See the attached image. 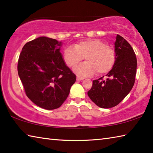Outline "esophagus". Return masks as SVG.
<instances>
[{"label": "esophagus", "mask_w": 153, "mask_h": 153, "mask_svg": "<svg viewBox=\"0 0 153 153\" xmlns=\"http://www.w3.org/2000/svg\"><path fill=\"white\" fill-rule=\"evenodd\" d=\"M83 79H84V78H83V77H78V76L77 77V81H82V80H83Z\"/></svg>", "instance_id": "1"}]
</instances>
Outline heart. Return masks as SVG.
<instances>
[{
	"instance_id": "obj_1",
	"label": "heart",
	"mask_w": 153,
	"mask_h": 153,
	"mask_svg": "<svg viewBox=\"0 0 153 153\" xmlns=\"http://www.w3.org/2000/svg\"><path fill=\"white\" fill-rule=\"evenodd\" d=\"M85 63L76 66L74 71L80 76H92L97 71L102 75L111 70L115 62L113 49L102 40L89 39L69 46L63 51V59L68 67H74L84 58Z\"/></svg>"
}]
</instances>
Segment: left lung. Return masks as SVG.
Wrapping results in <instances>:
<instances>
[{
  "label": "left lung",
  "mask_w": 153,
  "mask_h": 153,
  "mask_svg": "<svg viewBox=\"0 0 153 153\" xmlns=\"http://www.w3.org/2000/svg\"><path fill=\"white\" fill-rule=\"evenodd\" d=\"M114 45L115 62L106 75L107 78L104 80L102 77L94 80L88 92L92 101L102 108L117 105L131 91L135 82L137 59L132 47L118 34Z\"/></svg>",
  "instance_id": "left-lung-1"
}]
</instances>
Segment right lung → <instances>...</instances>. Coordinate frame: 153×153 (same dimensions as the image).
Segmentation results:
<instances>
[{
  "instance_id": "1",
  "label": "right lung",
  "mask_w": 153,
  "mask_h": 153,
  "mask_svg": "<svg viewBox=\"0 0 153 153\" xmlns=\"http://www.w3.org/2000/svg\"><path fill=\"white\" fill-rule=\"evenodd\" d=\"M62 45L55 39L41 36L25 44L18 61V75L25 94L45 109L60 107L76 80L61 53Z\"/></svg>"
}]
</instances>
